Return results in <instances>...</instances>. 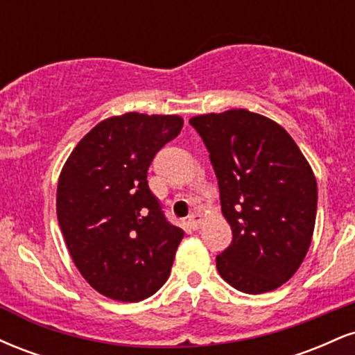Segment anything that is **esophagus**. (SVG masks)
Returning a JSON list of instances; mask_svg holds the SVG:
<instances>
[{
	"label": "esophagus",
	"mask_w": 355,
	"mask_h": 355,
	"mask_svg": "<svg viewBox=\"0 0 355 355\" xmlns=\"http://www.w3.org/2000/svg\"><path fill=\"white\" fill-rule=\"evenodd\" d=\"M202 223H203V217H202L200 214H191L190 217H189V225H190V229H193V230L200 229Z\"/></svg>",
	"instance_id": "34e87169"
}]
</instances>
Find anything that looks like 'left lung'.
Masks as SVG:
<instances>
[{
  "instance_id": "8db88e82",
  "label": "left lung",
  "mask_w": 355,
  "mask_h": 355,
  "mask_svg": "<svg viewBox=\"0 0 355 355\" xmlns=\"http://www.w3.org/2000/svg\"><path fill=\"white\" fill-rule=\"evenodd\" d=\"M210 152L220 205L234 240L217 257L220 277L245 294L279 288L311 247L317 182L294 138L243 108L190 118Z\"/></svg>"
}]
</instances>
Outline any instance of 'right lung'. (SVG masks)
Instances as JSON below:
<instances>
[{"mask_svg": "<svg viewBox=\"0 0 355 355\" xmlns=\"http://www.w3.org/2000/svg\"><path fill=\"white\" fill-rule=\"evenodd\" d=\"M182 126L178 115L105 118L61 168L56 215L64 243L83 279L108 299L140 302L168 279L185 234L165 218L146 170Z\"/></svg>", "mask_w": 355, "mask_h": 355, "instance_id": "1", "label": "right lung"}]
</instances>
